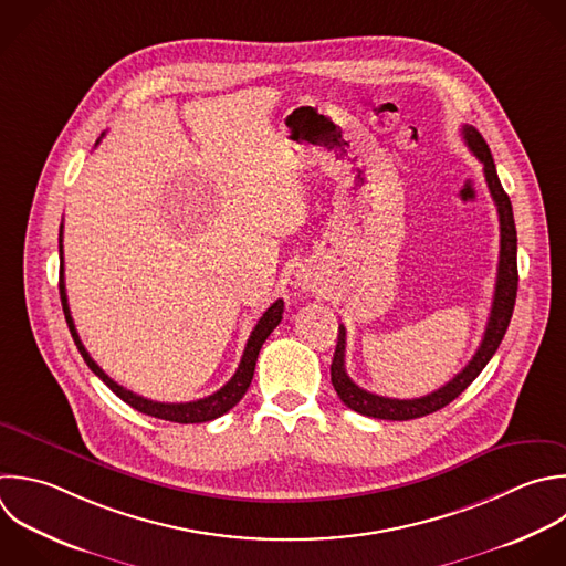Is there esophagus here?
<instances>
[{
  "label": "esophagus",
  "instance_id": "1",
  "mask_svg": "<svg viewBox=\"0 0 566 566\" xmlns=\"http://www.w3.org/2000/svg\"><path fill=\"white\" fill-rule=\"evenodd\" d=\"M296 283L303 287V290H314L316 287V276L310 272V270H298L296 274Z\"/></svg>",
  "mask_w": 566,
  "mask_h": 566
}]
</instances>
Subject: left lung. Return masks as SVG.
I'll list each match as a JSON object with an SVG mask.
<instances>
[{
	"label": "left lung",
	"instance_id": "obj_1",
	"mask_svg": "<svg viewBox=\"0 0 566 566\" xmlns=\"http://www.w3.org/2000/svg\"><path fill=\"white\" fill-rule=\"evenodd\" d=\"M462 139L467 148L482 161L484 179L491 192V199L497 208V221H500V261H497V279H495V292L491 303V314L486 321V329L482 336L480 347L475 349L473 358L464 365L460 374H455L447 385L440 389L411 400H398V398H385L371 391H365L358 387L345 371V327H338V343L332 360V385L338 394V398L354 411L380 418V420H411L427 413H433L449 405L453 398H458L484 369V365L495 354L497 345L504 338V332L509 327L513 305H515V292H517V237H515V223H513V210L506 192L502 190V184L495 172V164L491 157V150L482 135L473 126H462Z\"/></svg>",
	"mask_w": 566,
	"mask_h": 566
}]
</instances>
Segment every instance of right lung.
Instances as JSON below:
<instances>
[{
  "label": "right lung",
  "mask_w": 566,
  "mask_h": 566,
  "mask_svg": "<svg viewBox=\"0 0 566 566\" xmlns=\"http://www.w3.org/2000/svg\"><path fill=\"white\" fill-rule=\"evenodd\" d=\"M104 137V135H102ZM99 144V139H97ZM62 237H64V223L60 228V259H62V265H60V296H62V307H64V316H66V323H69V329L73 334V340L80 349V354L84 356L86 365L93 369L95 376H99L124 402H128L130 407H135L137 411L146 413V416H153V418H161V420H170V422H179V424H190V422H208V420H214L219 416H223L226 411H230L241 398L243 394L248 391L250 382H252V376H254V367H256V358H259V352L265 343V338L274 332V327L281 323L283 318V301L279 298L276 303H272L268 307V312L259 318L256 327L252 329L250 338H248V345H245V352H243V358L239 363V369L234 371V376L214 394L206 396V398H199V400H192V402H157V400H150V398H144V396H137L135 391L117 385L88 354V349L84 347L77 329H75V321L71 316V307H69V296H66V283H64V245H62Z\"/></svg>",
  "instance_id": "add662e5"
}]
</instances>
